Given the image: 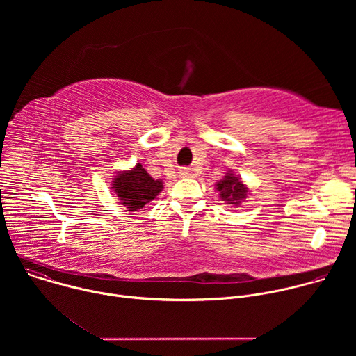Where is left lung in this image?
I'll return each instance as SVG.
<instances>
[{
    "mask_svg": "<svg viewBox=\"0 0 356 356\" xmlns=\"http://www.w3.org/2000/svg\"><path fill=\"white\" fill-rule=\"evenodd\" d=\"M216 188L220 191V198L227 201L228 204L239 206L249 194V188L243 184L239 176L234 173H227L217 184Z\"/></svg>",
    "mask_w": 356,
    "mask_h": 356,
    "instance_id": "obj_1",
    "label": "left lung"
}]
</instances>
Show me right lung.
<instances>
[{"label":"right lung","mask_w":356,"mask_h":356,"mask_svg":"<svg viewBox=\"0 0 356 356\" xmlns=\"http://www.w3.org/2000/svg\"><path fill=\"white\" fill-rule=\"evenodd\" d=\"M111 188L128 211H138L154 200L163 188L161 180H155L142 168L140 163L135 165L131 170L120 172Z\"/></svg>","instance_id":"1"}]
</instances>
